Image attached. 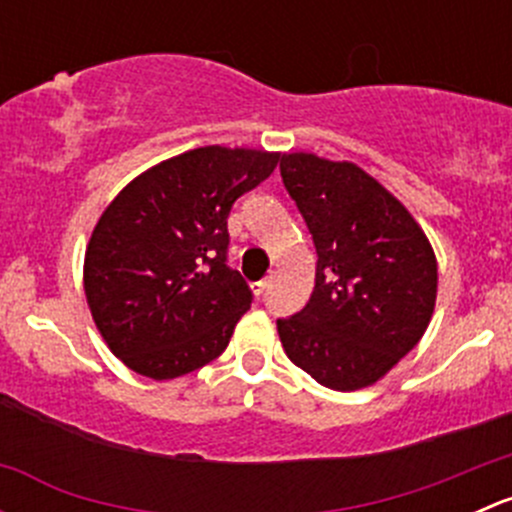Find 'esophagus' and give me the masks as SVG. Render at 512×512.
<instances>
[{
	"instance_id": "obj_1",
	"label": "esophagus",
	"mask_w": 512,
	"mask_h": 512,
	"mask_svg": "<svg viewBox=\"0 0 512 512\" xmlns=\"http://www.w3.org/2000/svg\"><path fill=\"white\" fill-rule=\"evenodd\" d=\"M270 285H272V275H267L265 280L255 282V285H252V289H255V294H257V297H260V294H265L267 289H270Z\"/></svg>"
}]
</instances>
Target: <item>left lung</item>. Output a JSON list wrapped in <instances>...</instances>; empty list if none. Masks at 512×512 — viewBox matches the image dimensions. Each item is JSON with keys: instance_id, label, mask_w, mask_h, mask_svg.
I'll return each instance as SVG.
<instances>
[{"instance_id": "8db88e82", "label": "left lung", "mask_w": 512, "mask_h": 512, "mask_svg": "<svg viewBox=\"0 0 512 512\" xmlns=\"http://www.w3.org/2000/svg\"><path fill=\"white\" fill-rule=\"evenodd\" d=\"M285 188L317 247L307 307L277 319L285 352L334 391L384 379L433 317L438 265L399 198L349 160L285 153Z\"/></svg>"}]
</instances>
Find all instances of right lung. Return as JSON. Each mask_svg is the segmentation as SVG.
I'll use <instances>...</instances> for the list:
<instances>
[{
    "label": "right lung",
    "instance_id": "1",
    "mask_svg": "<svg viewBox=\"0 0 512 512\" xmlns=\"http://www.w3.org/2000/svg\"><path fill=\"white\" fill-rule=\"evenodd\" d=\"M280 153L205 146L160 160L108 203L84 257L91 317L113 354L148 379L218 359L252 292L227 260V215Z\"/></svg>",
    "mask_w": 512,
    "mask_h": 512
}]
</instances>
